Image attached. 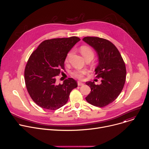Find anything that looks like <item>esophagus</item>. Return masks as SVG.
<instances>
[{
	"mask_svg": "<svg viewBox=\"0 0 149 149\" xmlns=\"http://www.w3.org/2000/svg\"><path fill=\"white\" fill-rule=\"evenodd\" d=\"M84 83H82V82H79V81H78V86H84Z\"/></svg>",
	"mask_w": 149,
	"mask_h": 149,
	"instance_id": "1",
	"label": "esophagus"
}]
</instances>
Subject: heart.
<instances>
[{"mask_svg":"<svg viewBox=\"0 0 149 149\" xmlns=\"http://www.w3.org/2000/svg\"><path fill=\"white\" fill-rule=\"evenodd\" d=\"M80 51L82 55L86 59H88V58L93 59L94 56V52L93 50L88 46H86V45L81 46L80 48ZM71 54H72V51H70L68 53L66 58L67 61L69 59ZM87 72L88 71L86 69H77L72 72V75L78 79H82L84 75H86L87 73Z\"/></svg>","mask_w":149,"mask_h":149,"instance_id":"1","label":"heart"}]
</instances>
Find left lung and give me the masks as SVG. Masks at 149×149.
<instances>
[{"label":"left lung","mask_w":149,"mask_h":149,"mask_svg":"<svg viewBox=\"0 0 149 149\" xmlns=\"http://www.w3.org/2000/svg\"><path fill=\"white\" fill-rule=\"evenodd\" d=\"M97 52L98 65L95 70L97 78H102L100 85L88 81L91 88L87 101L96 107H103L113 102L121 93L125 82L126 68L123 59L116 47L110 41L87 36L82 39Z\"/></svg>","instance_id":"1"}]
</instances>
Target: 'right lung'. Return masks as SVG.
<instances>
[{
    "mask_svg": "<svg viewBox=\"0 0 149 149\" xmlns=\"http://www.w3.org/2000/svg\"><path fill=\"white\" fill-rule=\"evenodd\" d=\"M79 40L77 36L45 40L31 55L25 69V81L31 98L41 108L59 109L77 87V82L72 78L56 85L55 77L65 70L67 55Z\"/></svg>",
    "mask_w": 149,
    "mask_h": 149,
    "instance_id": "add662e5",
    "label": "right lung"
}]
</instances>
